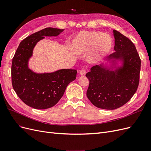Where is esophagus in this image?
<instances>
[{
	"mask_svg": "<svg viewBox=\"0 0 151 151\" xmlns=\"http://www.w3.org/2000/svg\"><path fill=\"white\" fill-rule=\"evenodd\" d=\"M86 71L85 69H81L80 71H79V74L81 76H84L86 75Z\"/></svg>",
	"mask_w": 151,
	"mask_h": 151,
	"instance_id": "1",
	"label": "esophagus"
}]
</instances>
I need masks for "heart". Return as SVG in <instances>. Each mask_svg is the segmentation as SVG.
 Here are the masks:
<instances>
[{"label":"heart","mask_w":151,"mask_h":151,"mask_svg":"<svg viewBox=\"0 0 151 151\" xmlns=\"http://www.w3.org/2000/svg\"><path fill=\"white\" fill-rule=\"evenodd\" d=\"M113 41L111 36L101 32L81 31L73 39L71 50L75 54L82 55L91 52V61L96 63L101 60L111 51Z\"/></svg>","instance_id":"obj_1"}]
</instances>
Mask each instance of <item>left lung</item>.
<instances>
[{
  "label": "left lung",
  "instance_id": "1",
  "mask_svg": "<svg viewBox=\"0 0 151 151\" xmlns=\"http://www.w3.org/2000/svg\"><path fill=\"white\" fill-rule=\"evenodd\" d=\"M113 32L115 52L107 59L111 67L108 63L94 65L86 75L89 81L87 97L95 106L104 109H115L127 103L139 83L141 60L134 44L120 32ZM119 61L122 65L116 68Z\"/></svg>",
  "mask_w": 151,
  "mask_h": 151
}]
</instances>
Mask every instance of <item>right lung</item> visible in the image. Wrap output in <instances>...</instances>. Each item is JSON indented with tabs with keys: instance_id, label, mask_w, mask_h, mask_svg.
<instances>
[{
	"instance_id": "add662e5",
	"label": "right lung",
	"mask_w": 151,
	"mask_h": 151,
	"mask_svg": "<svg viewBox=\"0 0 151 151\" xmlns=\"http://www.w3.org/2000/svg\"><path fill=\"white\" fill-rule=\"evenodd\" d=\"M63 29L47 28L31 35L20 43L12 58V84L14 90L28 106L44 109L55 106L67 86L76 79L77 70L60 69L50 73H36L28 67L33 49L45 36H57Z\"/></svg>"
}]
</instances>
